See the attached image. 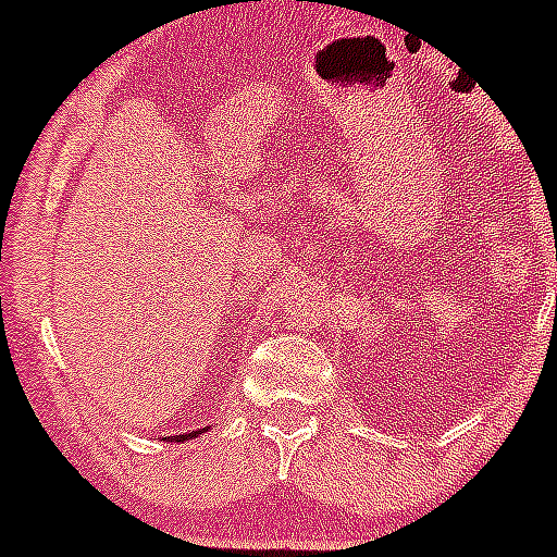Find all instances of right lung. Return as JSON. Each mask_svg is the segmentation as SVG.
<instances>
[{
	"instance_id": "right-lung-1",
	"label": "right lung",
	"mask_w": 557,
	"mask_h": 557,
	"mask_svg": "<svg viewBox=\"0 0 557 557\" xmlns=\"http://www.w3.org/2000/svg\"><path fill=\"white\" fill-rule=\"evenodd\" d=\"M199 434H205V429H199V431H190V434H180V436H174V442H185V440H194V436H199Z\"/></svg>"
}]
</instances>
